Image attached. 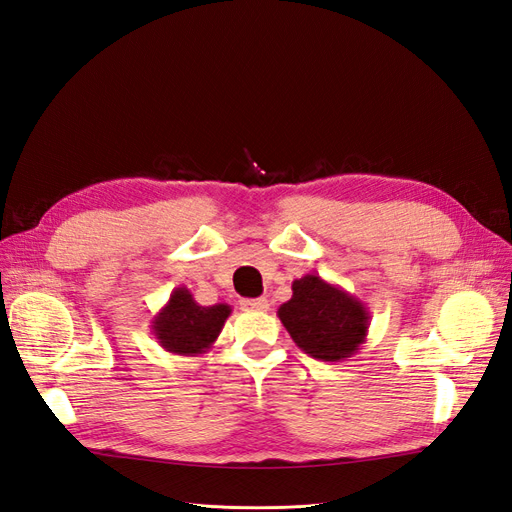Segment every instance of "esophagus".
I'll use <instances>...</instances> for the list:
<instances>
[{
	"mask_svg": "<svg viewBox=\"0 0 512 512\" xmlns=\"http://www.w3.org/2000/svg\"><path fill=\"white\" fill-rule=\"evenodd\" d=\"M241 309L245 312H267L269 309V301L265 297L258 299H241Z\"/></svg>",
	"mask_w": 512,
	"mask_h": 512,
	"instance_id": "obj_1",
	"label": "esophagus"
}]
</instances>
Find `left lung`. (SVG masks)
Returning <instances> with one entry per match:
<instances>
[{
  "instance_id": "8db88e82",
  "label": "left lung",
  "mask_w": 512,
  "mask_h": 512,
  "mask_svg": "<svg viewBox=\"0 0 512 512\" xmlns=\"http://www.w3.org/2000/svg\"><path fill=\"white\" fill-rule=\"evenodd\" d=\"M292 342L312 359L339 363L359 352L369 329L367 307L320 275L292 282V299L277 309Z\"/></svg>"
}]
</instances>
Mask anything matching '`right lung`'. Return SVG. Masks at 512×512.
Wrapping results in <instances>:
<instances>
[{"mask_svg": "<svg viewBox=\"0 0 512 512\" xmlns=\"http://www.w3.org/2000/svg\"><path fill=\"white\" fill-rule=\"evenodd\" d=\"M230 305H198L194 294L179 286L170 294L168 303L151 320V333L158 344L173 354L196 356L213 348L215 339L222 333L224 322L230 316Z\"/></svg>", "mask_w": 512, "mask_h": 512, "instance_id": "right-lung-1", "label": "right lung"}]
</instances>
